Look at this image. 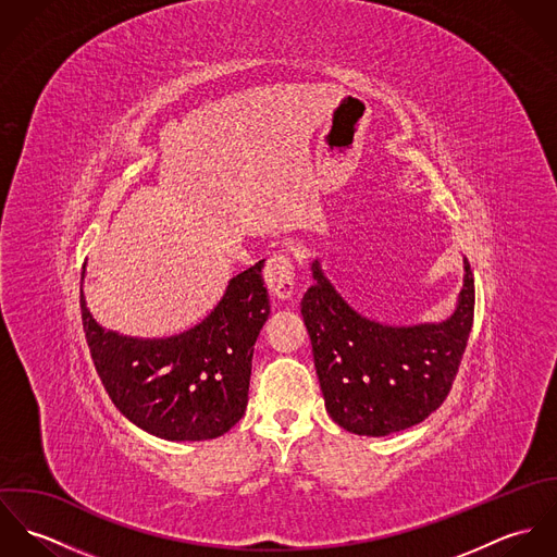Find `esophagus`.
<instances>
[{"instance_id": "34e87169", "label": "esophagus", "mask_w": 557, "mask_h": 557, "mask_svg": "<svg viewBox=\"0 0 557 557\" xmlns=\"http://www.w3.org/2000/svg\"><path fill=\"white\" fill-rule=\"evenodd\" d=\"M263 278L268 289L281 298L287 300L294 294V285H296V274H294V259L285 252H276L268 259L265 270H263Z\"/></svg>"}]
</instances>
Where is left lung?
I'll return each instance as SVG.
<instances>
[{
  "mask_svg": "<svg viewBox=\"0 0 557 557\" xmlns=\"http://www.w3.org/2000/svg\"><path fill=\"white\" fill-rule=\"evenodd\" d=\"M302 298L319 386L332 420L369 437L431 416L448 397L474 321V274L466 259L457 311L442 323L384 325L358 315L313 263Z\"/></svg>",
  "mask_w": 557,
  "mask_h": 557,
  "instance_id": "1",
  "label": "left lung"
}]
</instances>
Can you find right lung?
I'll return each instance as SVG.
<instances>
[{"label": "right lung", "instance_id": "right-lung-1", "mask_svg": "<svg viewBox=\"0 0 557 557\" xmlns=\"http://www.w3.org/2000/svg\"><path fill=\"white\" fill-rule=\"evenodd\" d=\"M261 268L257 261L239 272L208 318L169 338L104 332L81 294L96 373L133 424L162 440L199 442L227 433L244 416L255 341L270 315Z\"/></svg>", "mask_w": 557, "mask_h": 557}]
</instances>
